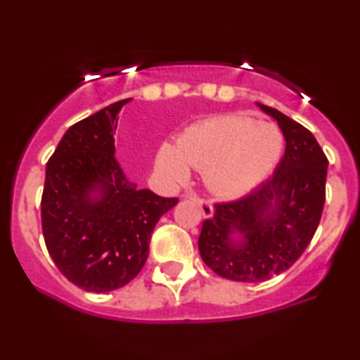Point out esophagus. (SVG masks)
<instances>
[{"label": "esophagus", "mask_w": 360, "mask_h": 360, "mask_svg": "<svg viewBox=\"0 0 360 360\" xmlns=\"http://www.w3.org/2000/svg\"><path fill=\"white\" fill-rule=\"evenodd\" d=\"M188 198L194 199V201L198 202L199 207H201V213H202V216H205V218H211V216H213L214 210H213V205H211V201H207V199H202V198H198L196 194H188Z\"/></svg>", "instance_id": "1"}]
</instances>
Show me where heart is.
I'll list each match as a JSON object with an SVG mask.
<instances>
[{
	"instance_id": "obj_1",
	"label": "heart",
	"mask_w": 360,
	"mask_h": 360,
	"mask_svg": "<svg viewBox=\"0 0 360 360\" xmlns=\"http://www.w3.org/2000/svg\"><path fill=\"white\" fill-rule=\"evenodd\" d=\"M283 150V136L271 124L243 115H214L186 127L177 146H159L154 167L164 181L179 184L191 167L206 169L216 194L236 198L270 174Z\"/></svg>"
}]
</instances>
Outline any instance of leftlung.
<instances>
[{
  "label": "left lung",
  "mask_w": 360,
  "mask_h": 360,
  "mask_svg": "<svg viewBox=\"0 0 360 360\" xmlns=\"http://www.w3.org/2000/svg\"><path fill=\"white\" fill-rule=\"evenodd\" d=\"M278 122L285 154L274 176L248 196L214 205L198 246L214 274L235 281H263L283 274L314 238L326 202L328 161L309 129L280 110L257 103Z\"/></svg>",
  "instance_id": "1"
}]
</instances>
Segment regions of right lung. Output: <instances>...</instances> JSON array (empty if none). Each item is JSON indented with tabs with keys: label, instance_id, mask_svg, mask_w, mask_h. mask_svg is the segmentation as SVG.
I'll use <instances>...</instances> for the list:
<instances>
[{
	"label": "right lung",
	"instance_id": "right-lung-1",
	"mask_svg": "<svg viewBox=\"0 0 360 360\" xmlns=\"http://www.w3.org/2000/svg\"><path fill=\"white\" fill-rule=\"evenodd\" d=\"M124 98L73 124L46 164L41 228L58 270L85 292H112L144 266L149 241L177 198L131 183L115 159Z\"/></svg>",
	"mask_w": 360,
	"mask_h": 360
}]
</instances>
